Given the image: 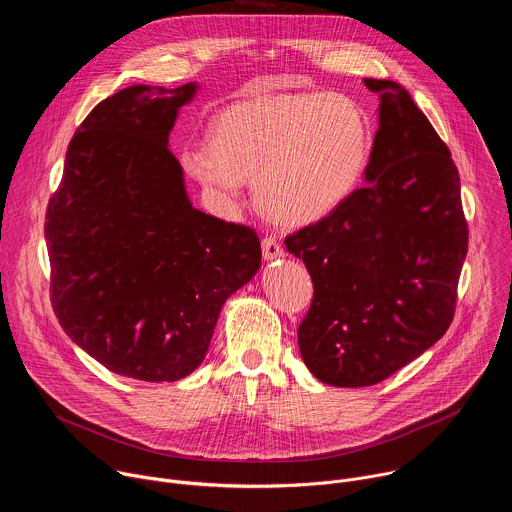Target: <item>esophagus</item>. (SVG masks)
<instances>
[{
	"mask_svg": "<svg viewBox=\"0 0 512 512\" xmlns=\"http://www.w3.org/2000/svg\"><path fill=\"white\" fill-rule=\"evenodd\" d=\"M261 249H263V259L265 261H275V259L283 257V247L277 243L275 237H265L263 243H261Z\"/></svg>",
	"mask_w": 512,
	"mask_h": 512,
	"instance_id": "esophagus-1",
	"label": "esophagus"
}]
</instances>
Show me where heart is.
<instances>
[{"instance_id": "b5f03b06", "label": "heart", "mask_w": 512, "mask_h": 512, "mask_svg": "<svg viewBox=\"0 0 512 512\" xmlns=\"http://www.w3.org/2000/svg\"><path fill=\"white\" fill-rule=\"evenodd\" d=\"M371 158V121L350 97L324 91L261 95L212 121V141L182 150L184 170L225 202L247 178L267 218L304 227L332 214L358 186Z\"/></svg>"}]
</instances>
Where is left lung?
Listing matches in <instances>:
<instances>
[{
	"mask_svg": "<svg viewBox=\"0 0 512 512\" xmlns=\"http://www.w3.org/2000/svg\"><path fill=\"white\" fill-rule=\"evenodd\" d=\"M379 93V129L362 188L285 239L314 283L298 330L310 373L369 387L440 340L452 324L468 227L446 143L395 81Z\"/></svg>",
	"mask_w": 512,
	"mask_h": 512,
	"instance_id": "left-lung-1",
	"label": "left lung"
}]
</instances>
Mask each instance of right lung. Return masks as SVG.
I'll use <instances>...</instances> for the list:
<instances>
[{"label": "right lung", "mask_w": 512, "mask_h": 512, "mask_svg": "<svg viewBox=\"0 0 512 512\" xmlns=\"http://www.w3.org/2000/svg\"><path fill=\"white\" fill-rule=\"evenodd\" d=\"M196 93L133 85L101 101L46 210L62 330L111 373L148 383L198 369L225 302L261 267L255 231L194 208L168 148Z\"/></svg>", "instance_id": "obj_1"}]
</instances>
